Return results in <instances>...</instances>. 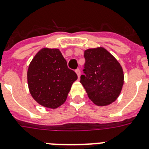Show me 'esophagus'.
I'll return each mask as SVG.
<instances>
[{
  "mask_svg": "<svg viewBox=\"0 0 149 149\" xmlns=\"http://www.w3.org/2000/svg\"><path fill=\"white\" fill-rule=\"evenodd\" d=\"M75 72L77 73L78 78H80V77H81V70H80L79 68H77V69L75 70Z\"/></svg>",
  "mask_w": 149,
  "mask_h": 149,
  "instance_id": "esophagus-1",
  "label": "esophagus"
}]
</instances>
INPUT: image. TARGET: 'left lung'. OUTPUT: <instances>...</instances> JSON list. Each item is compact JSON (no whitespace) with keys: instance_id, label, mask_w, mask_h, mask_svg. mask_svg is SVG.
Segmentation results:
<instances>
[{"instance_id":"8db88e82","label":"left lung","mask_w":149,"mask_h":149,"mask_svg":"<svg viewBox=\"0 0 149 149\" xmlns=\"http://www.w3.org/2000/svg\"><path fill=\"white\" fill-rule=\"evenodd\" d=\"M84 63L80 82L89 99L98 106H106L116 101L124 83L122 66L103 48L84 51Z\"/></svg>"}]
</instances>
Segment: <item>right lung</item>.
Returning <instances> with one entry per match:
<instances>
[{"label":"right lung","mask_w":149,"mask_h":149,"mask_svg":"<svg viewBox=\"0 0 149 149\" xmlns=\"http://www.w3.org/2000/svg\"><path fill=\"white\" fill-rule=\"evenodd\" d=\"M77 79L59 49L43 48L30 63L27 82L33 98L42 106L56 108L65 101Z\"/></svg>","instance_id":"right-lung-1"}]
</instances>
